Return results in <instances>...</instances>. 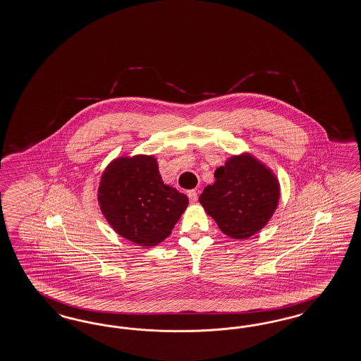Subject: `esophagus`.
<instances>
[{"instance_id": "1", "label": "esophagus", "mask_w": 361, "mask_h": 361, "mask_svg": "<svg viewBox=\"0 0 361 361\" xmlns=\"http://www.w3.org/2000/svg\"><path fill=\"white\" fill-rule=\"evenodd\" d=\"M188 197L190 202H197V192L195 189L188 190Z\"/></svg>"}]
</instances>
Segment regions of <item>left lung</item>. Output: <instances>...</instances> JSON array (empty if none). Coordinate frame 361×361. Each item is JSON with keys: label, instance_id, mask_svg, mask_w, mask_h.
<instances>
[{"label": "left lung", "instance_id": "8db88e82", "mask_svg": "<svg viewBox=\"0 0 361 361\" xmlns=\"http://www.w3.org/2000/svg\"><path fill=\"white\" fill-rule=\"evenodd\" d=\"M215 178L199 200L221 232L245 239L267 224L279 200V184L271 171L245 154L217 168Z\"/></svg>", "mask_w": 361, "mask_h": 361}]
</instances>
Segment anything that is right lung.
<instances>
[{"instance_id": "obj_1", "label": "right lung", "mask_w": 361, "mask_h": 361, "mask_svg": "<svg viewBox=\"0 0 361 361\" xmlns=\"http://www.w3.org/2000/svg\"><path fill=\"white\" fill-rule=\"evenodd\" d=\"M98 200L121 236L146 247L168 238L188 205L184 193L164 184L156 159L149 156L113 161L102 176Z\"/></svg>"}]
</instances>
